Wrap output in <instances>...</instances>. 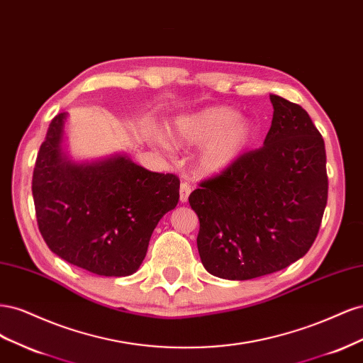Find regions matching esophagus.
I'll use <instances>...</instances> for the list:
<instances>
[{
  "mask_svg": "<svg viewBox=\"0 0 363 363\" xmlns=\"http://www.w3.org/2000/svg\"><path fill=\"white\" fill-rule=\"evenodd\" d=\"M191 195V186L188 182H182L180 184V201L186 203Z\"/></svg>",
  "mask_w": 363,
  "mask_h": 363,
  "instance_id": "esophagus-1",
  "label": "esophagus"
}]
</instances>
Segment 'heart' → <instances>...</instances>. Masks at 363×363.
I'll return each mask as SVG.
<instances>
[{
  "label": "heart",
  "instance_id": "b5f03b06",
  "mask_svg": "<svg viewBox=\"0 0 363 363\" xmlns=\"http://www.w3.org/2000/svg\"><path fill=\"white\" fill-rule=\"evenodd\" d=\"M169 135L175 145H203L196 168L204 175H215L239 159L252 136V124L247 116L235 113L233 108L211 106L180 116ZM160 142L163 147H169L164 139Z\"/></svg>",
  "mask_w": 363,
  "mask_h": 363
}]
</instances>
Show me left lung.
I'll return each mask as SVG.
<instances>
[{
	"mask_svg": "<svg viewBox=\"0 0 363 363\" xmlns=\"http://www.w3.org/2000/svg\"><path fill=\"white\" fill-rule=\"evenodd\" d=\"M269 100L263 147L189 195L203 267L219 279L250 280L289 267L309 251L321 225L324 139L301 106L272 94Z\"/></svg>",
	"mask_w": 363,
	"mask_h": 363,
	"instance_id": "obj_1",
	"label": "left lung"
}]
</instances>
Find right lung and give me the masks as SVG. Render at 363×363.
I'll use <instances>...</instances> for the list:
<instances>
[{"label": "right lung", "instance_id": "1", "mask_svg": "<svg viewBox=\"0 0 363 363\" xmlns=\"http://www.w3.org/2000/svg\"><path fill=\"white\" fill-rule=\"evenodd\" d=\"M68 113L52 118L33 171L39 232L71 265L125 277L144 262L162 216L179 203L180 180L151 172L127 155L74 162L65 151Z\"/></svg>", "mask_w": 363, "mask_h": 363}]
</instances>
